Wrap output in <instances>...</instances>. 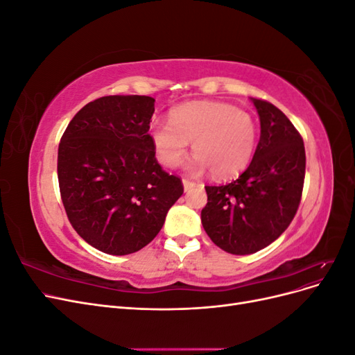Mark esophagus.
Returning a JSON list of instances; mask_svg holds the SVG:
<instances>
[{
  "label": "esophagus",
  "mask_w": 355,
  "mask_h": 355,
  "mask_svg": "<svg viewBox=\"0 0 355 355\" xmlns=\"http://www.w3.org/2000/svg\"><path fill=\"white\" fill-rule=\"evenodd\" d=\"M182 185H184V189H185V191H189V189H192V188L196 187L194 182H192V180H188V179H184V180H182Z\"/></svg>",
  "instance_id": "esophagus-1"
}]
</instances>
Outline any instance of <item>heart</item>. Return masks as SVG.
I'll use <instances>...</instances> for the list:
<instances>
[{
	"label": "heart",
	"mask_w": 355,
	"mask_h": 355,
	"mask_svg": "<svg viewBox=\"0 0 355 355\" xmlns=\"http://www.w3.org/2000/svg\"><path fill=\"white\" fill-rule=\"evenodd\" d=\"M149 139L157 159L167 168L184 161L189 142L196 153L187 164L194 175L211 170L214 178L239 176L250 164L257 145L254 118L234 105L194 101L175 106L168 123H154Z\"/></svg>",
	"instance_id": "heart-1"
}]
</instances>
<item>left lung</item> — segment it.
I'll list each match as a JSON object with an SVG mask.
<instances>
[{"label":"left lung","mask_w":355,"mask_h":355,"mask_svg":"<svg viewBox=\"0 0 355 355\" xmlns=\"http://www.w3.org/2000/svg\"><path fill=\"white\" fill-rule=\"evenodd\" d=\"M261 139L239 179L206 187L201 223L211 241L232 254L256 253L287 230L297 211L305 178L304 141L270 102L253 99Z\"/></svg>","instance_id":"1"}]
</instances>
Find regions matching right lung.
Returning <instances> with one entry per match:
<instances>
[{
	"label": "right lung",
	"instance_id": "1",
	"mask_svg": "<svg viewBox=\"0 0 355 355\" xmlns=\"http://www.w3.org/2000/svg\"><path fill=\"white\" fill-rule=\"evenodd\" d=\"M155 99L105 96L80 110L63 133L58 178L68 219L103 253L130 254L151 243L184 194L161 168L148 130Z\"/></svg>",
	"mask_w": 355,
	"mask_h": 355
}]
</instances>
